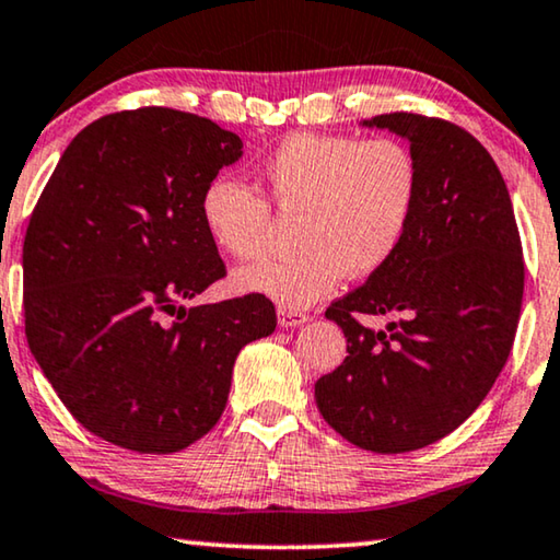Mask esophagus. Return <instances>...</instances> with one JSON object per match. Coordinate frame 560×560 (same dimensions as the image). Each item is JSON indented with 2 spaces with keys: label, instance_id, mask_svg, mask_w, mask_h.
Returning a JSON list of instances; mask_svg holds the SVG:
<instances>
[{
  "label": "esophagus",
  "instance_id": "1",
  "mask_svg": "<svg viewBox=\"0 0 560 560\" xmlns=\"http://www.w3.org/2000/svg\"><path fill=\"white\" fill-rule=\"evenodd\" d=\"M311 320V315L300 313V311H293V307H280L278 311V323L282 328H298L303 326V323Z\"/></svg>",
  "mask_w": 560,
  "mask_h": 560
}]
</instances>
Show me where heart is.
Returning <instances> with one entry per match:
<instances>
[{
    "label": "heart",
    "instance_id": "obj_1",
    "mask_svg": "<svg viewBox=\"0 0 560 560\" xmlns=\"http://www.w3.org/2000/svg\"><path fill=\"white\" fill-rule=\"evenodd\" d=\"M267 197L300 212L298 253L240 272V285L282 307H307L346 278L381 270L404 237L419 199V164L404 141L295 133L262 161ZM207 232L234 260L265 255L272 209L253 186L214 176L201 194Z\"/></svg>",
    "mask_w": 560,
    "mask_h": 560
}]
</instances>
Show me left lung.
<instances>
[{"label":"left lung","mask_w":560,"mask_h":560,"mask_svg":"<svg viewBox=\"0 0 560 560\" xmlns=\"http://www.w3.org/2000/svg\"><path fill=\"white\" fill-rule=\"evenodd\" d=\"M369 126L409 139L419 199L392 260L326 311L348 355L315 401L343 440L399 455L455 432L488 396L515 340L525 262L508 186L472 133L404 110ZM355 314L397 320L374 331Z\"/></svg>","instance_id":"8db88e82"}]
</instances>
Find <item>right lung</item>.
<instances>
[{"label":"right lung","mask_w":560,"mask_h":560,"mask_svg":"<svg viewBox=\"0 0 560 560\" xmlns=\"http://www.w3.org/2000/svg\"><path fill=\"white\" fill-rule=\"evenodd\" d=\"M240 156L237 133L194 113H110L70 141L32 209L30 351L105 442L172 455L201 440L226 407L240 348L278 326L260 293L184 305L226 275L201 194Z\"/></svg>","instance_id":"obj_1"}]
</instances>
